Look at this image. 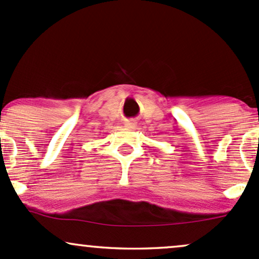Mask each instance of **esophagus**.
Returning a JSON list of instances; mask_svg holds the SVG:
<instances>
[{
	"mask_svg": "<svg viewBox=\"0 0 259 259\" xmlns=\"http://www.w3.org/2000/svg\"><path fill=\"white\" fill-rule=\"evenodd\" d=\"M124 127H127V128L135 130L137 127V122L135 120H128V121H126V122H124Z\"/></svg>",
	"mask_w": 259,
	"mask_h": 259,
	"instance_id": "obj_1",
	"label": "esophagus"
}]
</instances>
